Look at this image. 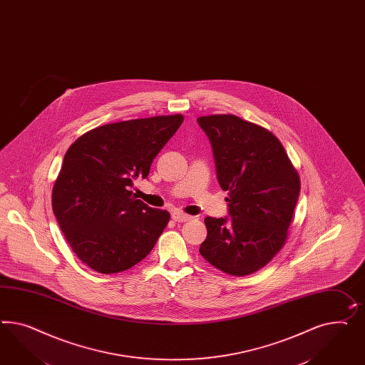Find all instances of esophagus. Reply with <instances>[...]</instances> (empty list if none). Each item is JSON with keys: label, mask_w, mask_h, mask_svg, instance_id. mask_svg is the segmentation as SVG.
Wrapping results in <instances>:
<instances>
[{"label": "esophagus", "mask_w": 365, "mask_h": 365, "mask_svg": "<svg viewBox=\"0 0 365 365\" xmlns=\"http://www.w3.org/2000/svg\"><path fill=\"white\" fill-rule=\"evenodd\" d=\"M172 219L178 221V222H185V221L192 219V217L187 216L185 213H182V212H180V210H175V212H172Z\"/></svg>", "instance_id": "obj_1"}]
</instances>
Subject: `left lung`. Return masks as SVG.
I'll return each mask as SVG.
<instances>
[{"instance_id":"obj_1","label":"left lung","mask_w":365,"mask_h":365,"mask_svg":"<svg viewBox=\"0 0 365 365\" xmlns=\"http://www.w3.org/2000/svg\"><path fill=\"white\" fill-rule=\"evenodd\" d=\"M230 217H207L201 256L233 276L259 271L282 250L300 193V178L279 138L237 115H202Z\"/></svg>"}]
</instances>
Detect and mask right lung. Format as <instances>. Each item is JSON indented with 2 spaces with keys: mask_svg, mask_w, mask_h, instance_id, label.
Here are the masks:
<instances>
[{
  "mask_svg": "<svg viewBox=\"0 0 365 365\" xmlns=\"http://www.w3.org/2000/svg\"><path fill=\"white\" fill-rule=\"evenodd\" d=\"M182 121L181 115H156L98 126L65 153L53 185V212L71 248L93 271L132 268L165 230L169 212L148 207L130 187L135 178H148Z\"/></svg>",
  "mask_w": 365,
  "mask_h": 365,
  "instance_id": "obj_1",
  "label": "right lung"
}]
</instances>
